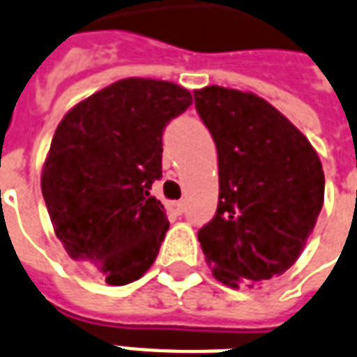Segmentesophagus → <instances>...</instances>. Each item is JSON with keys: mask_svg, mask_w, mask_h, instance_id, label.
Returning <instances> with one entry per match:
<instances>
[{"mask_svg": "<svg viewBox=\"0 0 357 357\" xmlns=\"http://www.w3.org/2000/svg\"><path fill=\"white\" fill-rule=\"evenodd\" d=\"M167 210H169L171 214H175V216H181L182 212H184V203L182 201H171V203H167Z\"/></svg>", "mask_w": 357, "mask_h": 357, "instance_id": "34e87169", "label": "esophagus"}]
</instances>
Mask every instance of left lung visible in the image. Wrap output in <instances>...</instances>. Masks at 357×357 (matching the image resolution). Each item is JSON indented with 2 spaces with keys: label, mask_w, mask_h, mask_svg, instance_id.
Masks as SVG:
<instances>
[{
  "label": "left lung",
  "mask_w": 357,
  "mask_h": 357,
  "mask_svg": "<svg viewBox=\"0 0 357 357\" xmlns=\"http://www.w3.org/2000/svg\"><path fill=\"white\" fill-rule=\"evenodd\" d=\"M195 109L218 149L220 201L199 229L218 281L238 289L296 262L324 203V171L307 137L253 93L210 85Z\"/></svg>",
  "instance_id": "left-lung-1"
}]
</instances>
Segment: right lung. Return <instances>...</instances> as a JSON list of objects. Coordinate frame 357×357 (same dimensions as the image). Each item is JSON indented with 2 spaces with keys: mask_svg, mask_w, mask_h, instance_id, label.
<instances>
[{
  "mask_svg": "<svg viewBox=\"0 0 357 357\" xmlns=\"http://www.w3.org/2000/svg\"><path fill=\"white\" fill-rule=\"evenodd\" d=\"M192 106L171 82L119 79L66 113L44 162V201L70 259L107 284H126L153 266L169 229L151 195L162 178V134Z\"/></svg>",
  "mask_w": 357,
  "mask_h": 357,
  "instance_id": "1",
  "label": "right lung"
}]
</instances>
